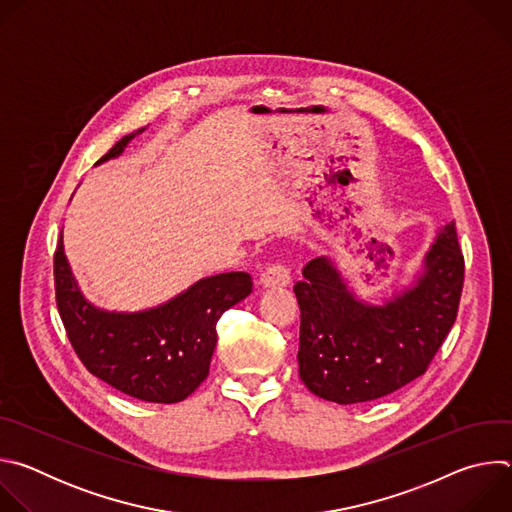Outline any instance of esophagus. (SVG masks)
Masks as SVG:
<instances>
[{
  "mask_svg": "<svg viewBox=\"0 0 512 512\" xmlns=\"http://www.w3.org/2000/svg\"><path fill=\"white\" fill-rule=\"evenodd\" d=\"M289 281H291L289 269H287L283 263H279V261L267 265L265 271L259 275V285H261V287H267V289L285 287V285H289Z\"/></svg>",
  "mask_w": 512,
  "mask_h": 512,
  "instance_id": "1",
  "label": "esophagus"
}]
</instances>
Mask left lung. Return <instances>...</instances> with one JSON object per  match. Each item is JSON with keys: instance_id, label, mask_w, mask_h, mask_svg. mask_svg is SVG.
<instances>
[{"instance_id": "obj_1", "label": "left lung", "mask_w": 512, "mask_h": 512, "mask_svg": "<svg viewBox=\"0 0 512 512\" xmlns=\"http://www.w3.org/2000/svg\"><path fill=\"white\" fill-rule=\"evenodd\" d=\"M464 287L456 223L437 233L417 283L385 306L356 300L330 259L304 267L300 377L338 405L375 401L421 377L452 330Z\"/></svg>"}]
</instances>
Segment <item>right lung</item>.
<instances>
[{"mask_svg":"<svg viewBox=\"0 0 512 512\" xmlns=\"http://www.w3.org/2000/svg\"><path fill=\"white\" fill-rule=\"evenodd\" d=\"M131 137H121L97 164L119 156ZM54 289L66 336L91 375L139 401L178 403L208 377L216 322L251 294L253 281L245 271L218 273L160 308L137 314L103 312L79 291L60 235Z\"/></svg>","mask_w":512,"mask_h":512,"instance_id":"right-lung-1","label":"right lung"}]
</instances>
